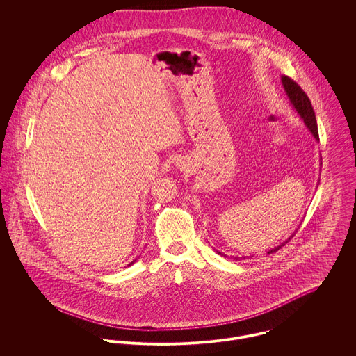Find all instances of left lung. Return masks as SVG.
Segmentation results:
<instances>
[{
  "mask_svg": "<svg viewBox=\"0 0 356 356\" xmlns=\"http://www.w3.org/2000/svg\"><path fill=\"white\" fill-rule=\"evenodd\" d=\"M281 82H282L285 95H286V97H288V102L292 105V108L298 112V115H299L300 119L303 120L305 127H307L308 131L312 134V137L315 138V141H319L318 124H316V119H315V112H314V109H312V105H311L309 99L307 97V95H305V92L300 89V86H299L296 82H293L291 78H288V76L284 75V76H281ZM319 161H321L319 165H322V157H319ZM318 184H319V181H318ZM293 236H295V232H293L284 243H281V244H278L277 247L268 250L267 254H273V252L278 251V250H280L281 247H284ZM216 252L219 254H222V256H226V254H222V252H219V251H216ZM245 257H248V256H243V259H245ZM251 257H252V256H251ZM234 259H236V260H240L238 256H234Z\"/></svg>",
  "mask_w": 356,
  "mask_h": 356,
  "instance_id": "left-lung-1",
  "label": "left lung"
}]
</instances>
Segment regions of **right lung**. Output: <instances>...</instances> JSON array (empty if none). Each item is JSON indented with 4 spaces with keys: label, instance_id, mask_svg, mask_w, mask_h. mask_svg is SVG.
<instances>
[{
    "label": "right lung",
    "instance_id": "add662e5",
    "mask_svg": "<svg viewBox=\"0 0 356 356\" xmlns=\"http://www.w3.org/2000/svg\"><path fill=\"white\" fill-rule=\"evenodd\" d=\"M134 261H136V260H133V261H131V263H130V264H129V266H131V264H134Z\"/></svg>",
    "mask_w": 356,
    "mask_h": 356
}]
</instances>
